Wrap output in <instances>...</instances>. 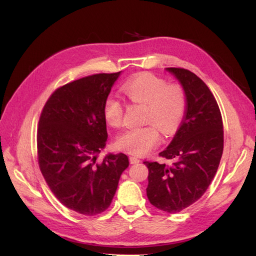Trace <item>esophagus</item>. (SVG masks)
I'll use <instances>...</instances> for the list:
<instances>
[{
    "label": "esophagus",
    "instance_id": "esophagus-1",
    "mask_svg": "<svg viewBox=\"0 0 256 256\" xmlns=\"http://www.w3.org/2000/svg\"><path fill=\"white\" fill-rule=\"evenodd\" d=\"M129 161H130L131 164H138V162H140L141 160L138 159V158L134 157V156H130V157H129Z\"/></svg>",
    "mask_w": 256,
    "mask_h": 256
}]
</instances>
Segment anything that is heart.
I'll return each instance as SVG.
<instances>
[{"label":"heart","instance_id":"1","mask_svg":"<svg viewBox=\"0 0 256 256\" xmlns=\"http://www.w3.org/2000/svg\"><path fill=\"white\" fill-rule=\"evenodd\" d=\"M122 90L134 104L145 106L141 128L127 129L120 134L116 144L120 150L136 156L150 152L160 143V130L170 134L180 125L187 109L186 90L178 83L168 84L152 74H143L124 84ZM106 122L120 127L124 122V104L115 96H109L104 104Z\"/></svg>","mask_w":256,"mask_h":256}]
</instances>
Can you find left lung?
I'll return each instance as SVG.
<instances>
[{
  "label": "left lung",
  "instance_id": "1",
  "mask_svg": "<svg viewBox=\"0 0 256 256\" xmlns=\"http://www.w3.org/2000/svg\"><path fill=\"white\" fill-rule=\"evenodd\" d=\"M180 80L187 109L177 132L159 154L170 164L144 161L148 168L146 194L161 210L176 214L202 196L218 170L223 152V122L210 90L188 69L166 68Z\"/></svg>",
  "mask_w": 256,
  "mask_h": 256
}]
</instances>
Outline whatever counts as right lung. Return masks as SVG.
<instances>
[{
	"label": "right lung",
	"mask_w": 256,
	"mask_h": 256,
	"mask_svg": "<svg viewBox=\"0 0 256 256\" xmlns=\"http://www.w3.org/2000/svg\"><path fill=\"white\" fill-rule=\"evenodd\" d=\"M120 74H96L60 86L38 122L37 159L44 180L62 204L84 216L108 209L129 166L122 152L96 162L108 138L104 104Z\"/></svg>",
	"instance_id": "obj_1"
}]
</instances>
